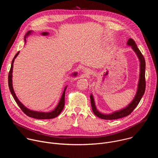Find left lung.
Segmentation results:
<instances>
[{
  "instance_id": "left-lung-1",
  "label": "left lung",
  "mask_w": 158,
  "mask_h": 158,
  "mask_svg": "<svg viewBox=\"0 0 158 158\" xmlns=\"http://www.w3.org/2000/svg\"><path fill=\"white\" fill-rule=\"evenodd\" d=\"M127 46L131 47L132 49L136 54L140 62V73H139V79L138 85V90L136 95L134 96V98L131 101V102L128 104L127 106L119 110L115 111L110 114H102L96 108L94 99L92 94L90 96V99H91V103L92 106V109L94 112V114L98 116V118L102 119H107V120H112V119H117L119 118H122L129 115L132 110L136 107L140 102L144 94L145 89H146V81H145V67L146 62L144 56L142 53L137 47V45L135 43L134 40L132 39H129L127 42Z\"/></svg>"
}]
</instances>
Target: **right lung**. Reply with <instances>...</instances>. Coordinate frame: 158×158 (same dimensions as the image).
Instances as JSON below:
<instances>
[{"label": "right lung", "instance_id": "obj_1", "mask_svg": "<svg viewBox=\"0 0 158 158\" xmlns=\"http://www.w3.org/2000/svg\"><path fill=\"white\" fill-rule=\"evenodd\" d=\"M33 32L32 31H29L27 32V34L25 35L24 37V41L25 43L26 42V38L30 35ZM43 35H48L49 34L48 32H44L41 34ZM19 53V51L15 54V56H14L12 61V64H11V67H10V69L9 73V76H8V83H9V89L10 91L14 98V99H15V102H17V105L19 106V107L21 109V110L23 111L24 113L28 116L29 117L31 118H33L35 119H52L56 117H57V116H59L60 114V112H62V110H63V108L64 107V103H65V90L67 86H65L64 87V91L62 93V95L60 98V99L57 104V106L56 107V108L51 111V112H38V111H35V110H32L31 109H29L28 108H27L24 104H22L20 101L18 99L17 97L15 95V93L13 89V86H12V71H13V64H14V62L15 59L16 58V57L18 56ZM77 74V73H74L72 74V75L73 76H76Z\"/></svg>", "mask_w": 158, "mask_h": 158}]
</instances>
